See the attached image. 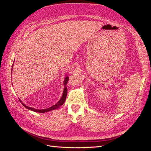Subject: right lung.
<instances>
[{"instance_id": "add662e5", "label": "right lung", "mask_w": 151, "mask_h": 151, "mask_svg": "<svg viewBox=\"0 0 151 151\" xmlns=\"http://www.w3.org/2000/svg\"><path fill=\"white\" fill-rule=\"evenodd\" d=\"M13 64H14V63H13ZM13 64H12V67H13ZM68 81V77L67 75H66V76H65V77L64 81H63V85H64V89H63V94H62V98H60V99L59 100V101H58L55 104H54L53 106H51V107L46 108V109H35V108H31V107L26 106V105H25L24 103H22V101H21L20 99H19V101H21V103H22V104L23 105V106H24L26 108L29 109V110L35 111V112L45 113V112H48V111H50L53 110V109H57V108H58L60 106H61L63 103H64V102H65V99H66L67 93V89L66 85H67V83Z\"/></svg>"}]
</instances>
